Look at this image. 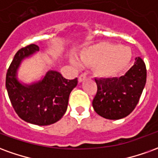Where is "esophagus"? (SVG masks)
I'll list each match as a JSON object with an SVG mask.
<instances>
[{
    "label": "esophagus",
    "instance_id": "34e87169",
    "mask_svg": "<svg viewBox=\"0 0 158 158\" xmlns=\"http://www.w3.org/2000/svg\"><path fill=\"white\" fill-rule=\"evenodd\" d=\"M86 79V74L85 73H82V74H80L79 77V82H82V81H84L85 79Z\"/></svg>",
    "mask_w": 158,
    "mask_h": 158
}]
</instances>
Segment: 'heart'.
I'll list each match as a JSON object with an SVG mask.
<instances>
[{
  "label": "heart",
  "instance_id": "b5f03b06",
  "mask_svg": "<svg viewBox=\"0 0 158 158\" xmlns=\"http://www.w3.org/2000/svg\"><path fill=\"white\" fill-rule=\"evenodd\" d=\"M132 52L128 46L101 42L86 46L79 52V62L85 66H93L94 72L100 78H112L124 71L131 62ZM73 65L78 62L71 59Z\"/></svg>",
  "mask_w": 158,
  "mask_h": 158
}]
</instances>
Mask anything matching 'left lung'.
<instances>
[{"instance_id":"left-lung-1","label":"left lung","mask_w":158,"mask_h":158,"mask_svg":"<svg viewBox=\"0 0 158 158\" xmlns=\"http://www.w3.org/2000/svg\"><path fill=\"white\" fill-rule=\"evenodd\" d=\"M95 80L97 85L92 102L95 112L107 119L123 118L132 113L139 102L146 82V64L138 56L124 75Z\"/></svg>"}]
</instances>
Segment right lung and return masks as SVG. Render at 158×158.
Segmentation results:
<instances>
[{
	"instance_id": "right-lung-1",
	"label": "right lung",
	"mask_w": 158,
	"mask_h": 158,
	"mask_svg": "<svg viewBox=\"0 0 158 158\" xmlns=\"http://www.w3.org/2000/svg\"><path fill=\"white\" fill-rule=\"evenodd\" d=\"M38 45H31L16 53L6 77V87L13 108L25 122L44 126L62 118L67 111L69 98L78 79H67L57 71L49 70L44 78L30 85L18 79V69L23 59L39 52Z\"/></svg>"
}]
</instances>
